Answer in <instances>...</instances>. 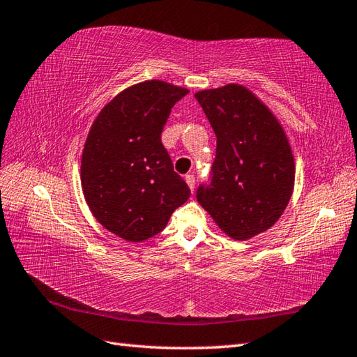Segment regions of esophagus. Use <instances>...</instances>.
<instances>
[{
	"label": "esophagus",
	"mask_w": 357,
	"mask_h": 357,
	"mask_svg": "<svg viewBox=\"0 0 357 357\" xmlns=\"http://www.w3.org/2000/svg\"><path fill=\"white\" fill-rule=\"evenodd\" d=\"M185 183H187V185L190 187V190L193 192L195 190V174H185Z\"/></svg>",
	"instance_id": "esophagus-1"
}]
</instances>
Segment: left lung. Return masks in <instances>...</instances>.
<instances>
[{"label":"left lung","mask_w":357,"mask_h":357,"mask_svg":"<svg viewBox=\"0 0 357 357\" xmlns=\"http://www.w3.org/2000/svg\"><path fill=\"white\" fill-rule=\"evenodd\" d=\"M216 135L211 183L196 199L227 236L247 241L278 222L293 195L294 158L278 118L241 84L196 92Z\"/></svg>","instance_id":"obj_1"}]
</instances>
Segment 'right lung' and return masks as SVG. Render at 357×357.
Here are the masks:
<instances>
[{
  "instance_id": "1",
  "label": "right lung",
  "mask_w": 357,
  "mask_h": 357,
  "mask_svg": "<svg viewBox=\"0 0 357 357\" xmlns=\"http://www.w3.org/2000/svg\"><path fill=\"white\" fill-rule=\"evenodd\" d=\"M188 90L161 79L124 89L95 118L81 156L87 206L104 229L141 242L190 198L161 142L172 107Z\"/></svg>"
}]
</instances>
